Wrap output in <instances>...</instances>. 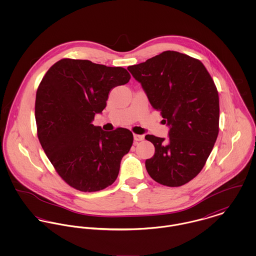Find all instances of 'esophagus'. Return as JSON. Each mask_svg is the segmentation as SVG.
Listing matches in <instances>:
<instances>
[{"label":"esophagus","instance_id":"34e87169","mask_svg":"<svg viewBox=\"0 0 256 256\" xmlns=\"http://www.w3.org/2000/svg\"><path fill=\"white\" fill-rule=\"evenodd\" d=\"M144 135H137V134H134V140L135 141H143L144 140Z\"/></svg>","mask_w":256,"mask_h":256}]
</instances>
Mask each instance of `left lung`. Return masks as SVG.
<instances>
[{
  "label": "left lung",
  "mask_w": 256,
  "mask_h": 256,
  "mask_svg": "<svg viewBox=\"0 0 256 256\" xmlns=\"http://www.w3.org/2000/svg\"><path fill=\"white\" fill-rule=\"evenodd\" d=\"M127 69L170 127L168 141L146 135L154 146V154L145 162L146 172L162 185L182 186L201 172L218 137L214 80L199 60L176 51H164Z\"/></svg>",
  "instance_id": "obj_1"
}]
</instances>
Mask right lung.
<instances>
[{
  "instance_id": "1",
  "label": "right lung",
  "mask_w": 256,
  "mask_h": 256,
  "mask_svg": "<svg viewBox=\"0 0 256 256\" xmlns=\"http://www.w3.org/2000/svg\"><path fill=\"white\" fill-rule=\"evenodd\" d=\"M130 78L121 67L62 59L39 84V142L59 176L80 191H100L114 182L121 160L133 144L128 129L106 132L92 124L94 115L106 108L110 90Z\"/></svg>"
}]
</instances>
